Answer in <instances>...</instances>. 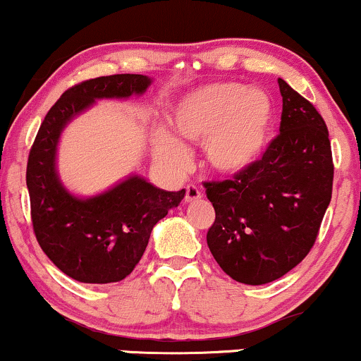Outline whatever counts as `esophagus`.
Returning <instances> with one entry per match:
<instances>
[{
  "label": "esophagus",
  "instance_id": "obj_1",
  "mask_svg": "<svg viewBox=\"0 0 361 361\" xmlns=\"http://www.w3.org/2000/svg\"><path fill=\"white\" fill-rule=\"evenodd\" d=\"M202 198V192L197 188L195 185H188L186 186V197H185V202L186 204H192V202H197Z\"/></svg>",
  "mask_w": 361,
  "mask_h": 361
}]
</instances>
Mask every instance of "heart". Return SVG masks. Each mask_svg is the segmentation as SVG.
<instances>
[{"label":"heart","mask_w":361,"mask_h":361,"mask_svg":"<svg viewBox=\"0 0 361 361\" xmlns=\"http://www.w3.org/2000/svg\"><path fill=\"white\" fill-rule=\"evenodd\" d=\"M169 126L180 140L204 144L210 171L238 176L250 171L267 152L275 127V105L263 90L233 81L212 82L178 98L169 110ZM177 140L164 128L152 135L156 157L173 173L183 171L190 157L188 149Z\"/></svg>","instance_id":"obj_1"}]
</instances>
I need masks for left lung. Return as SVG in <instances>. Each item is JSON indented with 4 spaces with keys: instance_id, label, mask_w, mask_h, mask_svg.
<instances>
[{
    "instance_id": "1",
    "label": "left lung",
    "mask_w": 361,
    "mask_h": 361,
    "mask_svg": "<svg viewBox=\"0 0 361 361\" xmlns=\"http://www.w3.org/2000/svg\"><path fill=\"white\" fill-rule=\"evenodd\" d=\"M280 135L250 171L205 183L215 209L207 244L246 285L279 280L307 256L333 192V157L319 111L279 78Z\"/></svg>"
}]
</instances>
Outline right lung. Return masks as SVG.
<instances>
[{"label":"right lung","mask_w":361,"mask_h":361,"mask_svg":"<svg viewBox=\"0 0 361 361\" xmlns=\"http://www.w3.org/2000/svg\"><path fill=\"white\" fill-rule=\"evenodd\" d=\"M152 78L114 74L73 86L45 115L28 156L27 188L40 247L62 273L81 283H114L142 258L152 227L183 200L140 175L82 197L62 183L57 151L64 128L100 100L142 97Z\"/></svg>","instance_id":"obj_1"}]
</instances>
